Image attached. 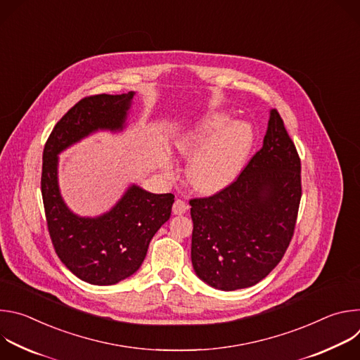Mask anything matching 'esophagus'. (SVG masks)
<instances>
[{"label": "esophagus", "mask_w": 360, "mask_h": 360, "mask_svg": "<svg viewBox=\"0 0 360 360\" xmlns=\"http://www.w3.org/2000/svg\"><path fill=\"white\" fill-rule=\"evenodd\" d=\"M188 211V205L182 200V199H176L174 202V207H172V212L175 215H184Z\"/></svg>", "instance_id": "obj_1"}]
</instances>
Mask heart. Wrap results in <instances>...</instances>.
Segmentation results:
<instances>
[{
    "instance_id": "1",
    "label": "heart",
    "mask_w": 360,
    "mask_h": 360,
    "mask_svg": "<svg viewBox=\"0 0 360 360\" xmlns=\"http://www.w3.org/2000/svg\"><path fill=\"white\" fill-rule=\"evenodd\" d=\"M252 145V127L243 121L231 122V117L221 111L203 115L172 139L175 155L189 161L188 182L203 193L228 186L242 169ZM164 172L175 175L172 161H164Z\"/></svg>"
}]
</instances>
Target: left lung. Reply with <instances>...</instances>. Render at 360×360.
<instances>
[{"instance_id":"left-lung-1","label":"left lung","mask_w":360,"mask_h":360,"mask_svg":"<svg viewBox=\"0 0 360 360\" xmlns=\"http://www.w3.org/2000/svg\"><path fill=\"white\" fill-rule=\"evenodd\" d=\"M300 160L276 110L262 148L221 192L191 199V259L199 279L219 290L253 286L281 262L293 236Z\"/></svg>"}]
</instances>
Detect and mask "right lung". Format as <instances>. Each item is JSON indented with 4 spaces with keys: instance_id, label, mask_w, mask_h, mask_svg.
I'll list each match as a JSON object with an SVG mask.
<instances>
[{
    "instance_id": "right-lung-1",
    "label": "right lung",
    "mask_w": 360,
    "mask_h": 360,
    "mask_svg": "<svg viewBox=\"0 0 360 360\" xmlns=\"http://www.w3.org/2000/svg\"><path fill=\"white\" fill-rule=\"evenodd\" d=\"M134 95L81 99L57 122L44 148L41 192L51 240L61 262L91 285H115L132 276L172 211V193H152L135 184L110 211L94 218L74 214L61 196L60 153L98 131H124Z\"/></svg>"
}]
</instances>
